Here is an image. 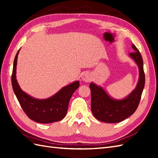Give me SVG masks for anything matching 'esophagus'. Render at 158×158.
I'll return each instance as SVG.
<instances>
[{"label": "esophagus", "mask_w": 158, "mask_h": 158, "mask_svg": "<svg viewBox=\"0 0 158 158\" xmlns=\"http://www.w3.org/2000/svg\"><path fill=\"white\" fill-rule=\"evenodd\" d=\"M81 79L83 81L89 82V81H90V80H91V75H89V73L88 72H85V73L82 74Z\"/></svg>", "instance_id": "1"}]
</instances>
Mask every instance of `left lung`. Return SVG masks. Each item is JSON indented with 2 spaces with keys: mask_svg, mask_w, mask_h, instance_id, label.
<instances>
[{
  "mask_svg": "<svg viewBox=\"0 0 158 158\" xmlns=\"http://www.w3.org/2000/svg\"><path fill=\"white\" fill-rule=\"evenodd\" d=\"M135 52L130 53L129 56L138 66L139 78L136 88L126 98L115 99L110 96L102 87L92 82L91 109L94 116L102 122L118 123L127 119L135 112L139 106L145 87V77L143 70V60L141 54L135 45H132Z\"/></svg>",
  "mask_w": 158,
  "mask_h": 158,
  "instance_id": "1",
  "label": "left lung"
}]
</instances>
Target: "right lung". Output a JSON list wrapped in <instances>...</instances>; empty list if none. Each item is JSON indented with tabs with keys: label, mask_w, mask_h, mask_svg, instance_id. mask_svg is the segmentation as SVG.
<instances>
[{
	"label": "right lung",
	"mask_w": 158,
	"mask_h": 158,
	"mask_svg": "<svg viewBox=\"0 0 158 158\" xmlns=\"http://www.w3.org/2000/svg\"><path fill=\"white\" fill-rule=\"evenodd\" d=\"M19 50L13 62L11 83L13 92L23 111L30 119L40 123H49L64 118L69 103L73 94L79 87V81H74L67 85L54 95L45 99L34 98L23 91L16 79V68Z\"/></svg>",
	"instance_id": "obj_1"
}]
</instances>
